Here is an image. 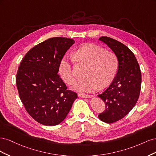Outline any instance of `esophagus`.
Listing matches in <instances>:
<instances>
[{"instance_id":"1","label":"esophagus","mask_w":156,"mask_h":156,"mask_svg":"<svg viewBox=\"0 0 156 156\" xmlns=\"http://www.w3.org/2000/svg\"><path fill=\"white\" fill-rule=\"evenodd\" d=\"M78 96H79V97L85 98H91V96H90V95H88V94H81V93H79V94H78Z\"/></svg>"}]
</instances>
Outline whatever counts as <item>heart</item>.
<instances>
[{"mask_svg":"<svg viewBox=\"0 0 156 156\" xmlns=\"http://www.w3.org/2000/svg\"><path fill=\"white\" fill-rule=\"evenodd\" d=\"M73 58L78 63L87 65L84 76L73 85L79 92H89L98 87L103 88L109 85L114 79L118 68L115 53L105 50L99 45L87 44L75 51ZM59 73L64 82L72 84L75 81L72 62L66 58L61 60Z\"/></svg>","mask_w":156,"mask_h":156,"instance_id":"1","label":"heart"}]
</instances>
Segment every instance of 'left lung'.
Instances as JSON below:
<instances>
[{
	"mask_svg": "<svg viewBox=\"0 0 156 156\" xmlns=\"http://www.w3.org/2000/svg\"><path fill=\"white\" fill-rule=\"evenodd\" d=\"M99 40L114 52L119 62L113 81L98 96L105 104L99 119L111 124L123 119L135 105L140 91L141 72L134 54L127 46L109 37L102 36Z\"/></svg>",
	"mask_w": 156,
	"mask_h": 156,
	"instance_id": "8db88e82",
	"label": "left lung"
}]
</instances>
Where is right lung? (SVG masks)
<instances>
[{
    "instance_id": "1",
    "label": "right lung",
    "mask_w": 156,
    "mask_h": 156,
    "mask_svg": "<svg viewBox=\"0 0 156 156\" xmlns=\"http://www.w3.org/2000/svg\"><path fill=\"white\" fill-rule=\"evenodd\" d=\"M74 43L67 37L49 38L28 51L18 68L19 95L27 112L41 124L61 123L77 98L58 74L61 60Z\"/></svg>"
}]
</instances>
